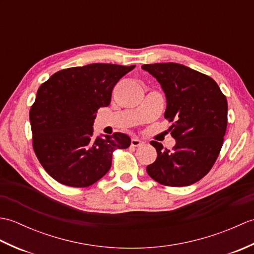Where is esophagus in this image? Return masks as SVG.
<instances>
[{
    "label": "esophagus",
    "instance_id": "esophagus-1",
    "mask_svg": "<svg viewBox=\"0 0 254 254\" xmlns=\"http://www.w3.org/2000/svg\"><path fill=\"white\" fill-rule=\"evenodd\" d=\"M131 145L133 147H138V146H141V145H143V142L137 137H133L131 141Z\"/></svg>",
    "mask_w": 254,
    "mask_h": 254
}]
</instances>
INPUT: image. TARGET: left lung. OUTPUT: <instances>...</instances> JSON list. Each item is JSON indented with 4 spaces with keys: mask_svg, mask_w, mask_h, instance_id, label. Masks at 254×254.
I'll use <instances>...</instances> for the list:
<instances>
[{
    "mask_svg": "<svg viewBox=\"0 0 254 254\" xmlns=\"http://www.w3.org/2000/svg\"><path fill=\"white\" fill-rule=\"evenodd\" d=\"M142 68L160 83L166 98L165 119L171 122V150L158 142L150 145L157 158L147 174L167 187H187L212 169L224 143L228 104L215 80L178 63L144 64Z\"/></svg>",
    "mask_w": 254,
    "mask_h": 254,
    "instance_id": "obj_1",
    "label": "left lung"
}]
</instances>
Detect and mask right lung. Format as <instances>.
<instances>
[{
  "instance_id": "1",
  "label": "right lung",
  "mask_w": 254,
  "mask_h": 254,
  "mask_svg": "<svg viewBox=\"0 0 254 254\" xmlns=\"http://www.w3.org/2000/svg\"><path fill=\"white\" fill-rule=\"evenodd\" d=\"M135 67L94 63L55 73L40 85L29 111L32 147L41 166L64 186L86 188L104 177L116 149L131 138L116 132L93 136L100 107H108L112 89Z\"/></svg>"
}]
</instances>
